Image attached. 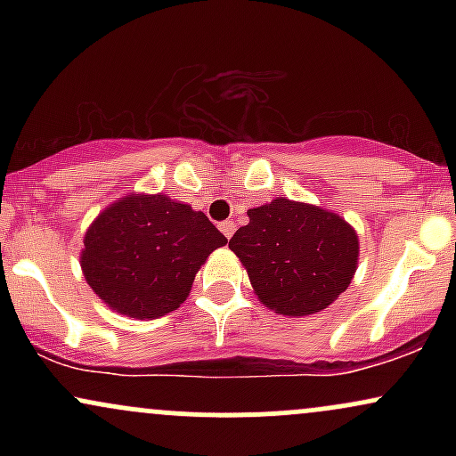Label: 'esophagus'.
<instances>
[{
  "instance_id": "34e87169",
  "label": "esophagus",
  "mask_w": 456,
  "mask_h": 456,
  "mask_svg": "<svg viewBox=\"0 0 456 456\" xmlns=\"http://www.w3.org/2000/svg\"><path fill=\"white\" fill-rule=\"evenodd\" d=\"M221 232L224 233V238H232L235 232V223L233 221H224L221 223Z\"/></svg>"
}]
</instances>
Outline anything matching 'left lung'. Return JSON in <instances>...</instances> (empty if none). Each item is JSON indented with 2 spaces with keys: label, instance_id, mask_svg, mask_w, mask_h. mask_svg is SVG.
Instances as JSON below:
<instances>
[{
  "label": "left lung",
  "instance_id": "1",
  "mask_svg": "<svg viewBox=\"0 0 456 456\" xmlns=\"http://www.w3.org/2000/svg\"><path fill=\"white\" fill-rule=\"evenodd\" d=\"M246 214L248 224L233 233L229 248L242 261L261 305L279 315L305 317L347 289L358 270L360 240L343 216L287 197Z\"/></svg>",
  "mask_w": 456,
  "mask_h": 456
}]
</instances>
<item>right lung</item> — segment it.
Instances as JSON below:
<instances>
[{
  "instance_id": "right-lung-1",
  "label": "right lung",
  "mask_w": 456,
  "mask_h": 456,
  "mask_svg": "<svg viewBox=\"0 0 456 456\" xmlns=\"http://www.w3.org/2000/svg\"><path fill=\"white\" fill-rule=\"evenodd\" d=\"M227 238L188 203L130 192L94 218L83 235L81 270L119 315L156 319L180 308L195 274Z\"/></svg>"
}]
</instances>
